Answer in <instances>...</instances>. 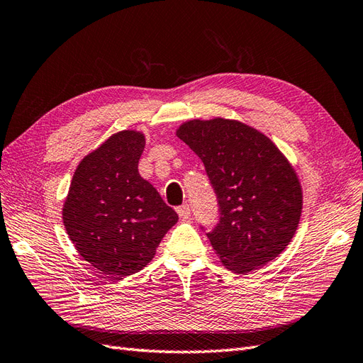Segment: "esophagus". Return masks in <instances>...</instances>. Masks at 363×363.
Wrapping results in <instances>:
<instances>
[{"label": "esophagus", "mask_w": 363, "mask_h": 363, "mask_svg": "<svg viewBox=\"0 0 363 363\" xmlns=\"http://www.w3.org/2000/svg\"><path fill=\"white\" fill-rule=\"evenodd\" d=\"M176 211H178V214H179V217H181L182 220H187L189 217L191 216L190 205H187V203H185V205H181V206H178V210H176Z\"/></svg>", "instance_id": "obj_1"}]
</instances>
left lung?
Instances as JSON below:
<instances>
[{
  "mask_svg": "<svg viewBox=\"0 0 363 363\" xmlns=\"http://www.w3.org/2000/svg\"><path fill=\"white\" fill-rule=\"evenodd\" d=\"M176 135L198 155L220 217L206 233L222 263L247 274L291 243L303 210L294 167L264 133L237 120H190Z\"/></svg>",
  "mask_w": 363,
  "mask_h": 363,
  "instance_id": "left-lung-1",
  "label": "left lung"
}]
</instances>
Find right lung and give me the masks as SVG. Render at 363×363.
<instances>
[{"mask_svg": "<svg viewBox=\"0 0 363 363\" xmlns=\"http://www.w3.org/2000/svg\"><path fill=\"white\" fill-rule=\"evenodd\" d=\"M144 144L141 132L113 133L80 161L62 208L77 252L117 279L140 272L178 222L176 211L138 173Z\"/></svg>", "mask_w": 363, "mask_h": 363, "instance_id": "obj_1", "label": "right lung"}]
</instances>
